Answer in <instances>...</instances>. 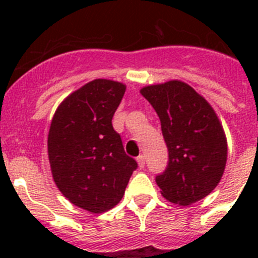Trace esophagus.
Returning a JSON list of instances; mask_svg holds the SVG:
<instances>
[{
  "mask_svg": "<svg viewBox=\"0 0 258 258\" xmlns=\"http://www.w3.org/2000/svg\"><path fill=\"white\" fill-rule=\"evenodd\" d=\"M137 163H138V166L142 169L143 166H145V156H143V155H140V156L137 157Z\"/></svg>",
  "mask_w": 258,
  "mask_h": 258,
  "instance_id": "obj_1",
  "label": "esophagus"
}]
</instances>
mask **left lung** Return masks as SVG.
I'll return each mask as SVG.
<instances>
[{
    "label": "left lung",
    "mask_w": 258,
    "mask_h": 258,
    "mask_svg": "<svg viewBox=\"0 0 258 258\" xmlns=\"http://www.w3.org/2000/svg\"><path fill=\"white\" fill-rule=\"evenodd\" d=\"M141 94L160 118L169 161L156 183L166 200L190 206L206 198L221 181L227 141L211 104L183 81L149 85Z\"/></svg>",
    "instance_id": "1"
}]
</instances>
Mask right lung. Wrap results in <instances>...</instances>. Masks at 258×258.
Masks as SVG:
<instances>
[{"mask_svg": "<svg viewBox=\"0 0 258 258\" xmlns=\"http://www.w3.org/2000/svg\"><path fill=\"white\" fill-rule=\"evenodd\" d=\"M125 89L112 80H93L59 104L50 124L47 154L56 187L92 213L117 206L138 166L112 126Z\"/></svg>", "mask_w": 258, "mask_h": 258, "instance_id": "add662e5", "label": "right lung"}]
</instances>
